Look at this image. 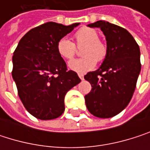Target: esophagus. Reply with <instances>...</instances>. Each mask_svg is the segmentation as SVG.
Here are the masks:
<instances>
[{"mask_svg":"<svg viewBox=\"0 0 150 150\" xmlns=\"http://www.w3.org/2000/svg\"><path fill=\"white\" fill-rule=\"evenodd\" d=\"M78 76L80 77L81 80H83V79H84V75H82V74H78Z\"/></svg>","mask_w":150,"mask_h":150,"instance_id":"obj_1","label":"esophagus"}]
</instances>
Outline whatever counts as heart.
Listing matches in <instances>:
<instances>
[{
    "label": "heart",
    "instance_id": "obj_1",
    "mask_svg": "<svg viewBox=\"0 0 150 150\" xmlns=\"http://www.w3.org/2000/svg\"><path fill=\"white\" fill-rule=\"evenodd\" d=\"M74 37L77 47L84 45L81 48V54L84 56L69 62L70 69L81 74L86 73L96 67V62L104 60L108 47L99 39L98 32L95 28L82 27L75 32ZM75 44L66 37L61 38L56 44L58 54L65 60H71L76 54Z\"/></svg>",
    "mask_w": 150,
    "mask_h": 150
}]
</instances>
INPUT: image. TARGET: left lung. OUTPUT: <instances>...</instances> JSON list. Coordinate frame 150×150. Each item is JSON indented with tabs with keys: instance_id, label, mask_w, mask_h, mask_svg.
<instances>
[{
	"instance_id": "obj_1",
	"label": "left lung",
	"mask_w": 150,
	"mask_h": 150,
	"mask_svg": "<svg viewBox=\"0 0 150 150\" xmlns=\"http://www.w3.org/2000/svg\"><path fill=\"white\" fill-rule=\"evenodd\" d=\"M103 32L108 53L101 67L84 76L91 84L85 96L88 110L96 117L110 118L122 112L129 103L141 71L140 48L125 28L108 21L88 24Z\"/></svg>"
}]
</instances>
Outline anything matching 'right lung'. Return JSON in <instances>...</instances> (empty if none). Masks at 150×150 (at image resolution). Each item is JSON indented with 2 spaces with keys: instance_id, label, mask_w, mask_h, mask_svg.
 Returning a JSON list of instances; mask_svg holds the SVG:
<instances>
[{
  "instance_id": "right-lung-1",
  "label": "right lung",
  "mask_w": 150,
  "mask_h": 150,
  "mask_svg": "<svg viewBox=\"0 0 150 150\" xmlns=\"http://www.w3.org/2000/svg\"><path fill=\"white\" fill-rule=\"evenodd\" d=\"M80 23L64 26L47 22L29 30L13 55L12 76L25 108L40 120L59 117L65 110L64 97L81 79L58 54L57 42Z\"/></svg>"
}]
</instances>
